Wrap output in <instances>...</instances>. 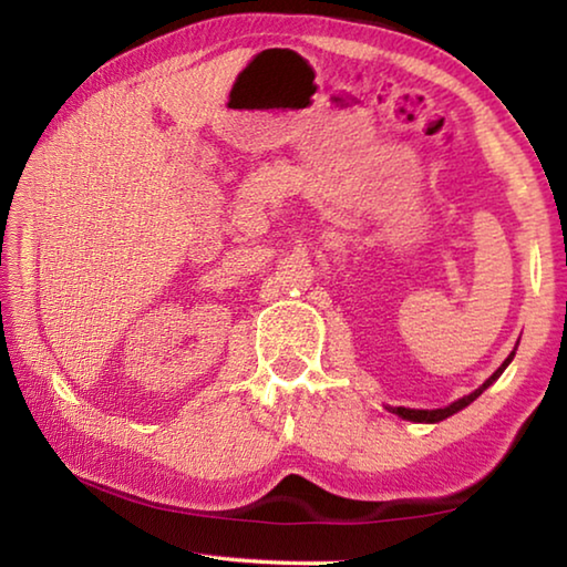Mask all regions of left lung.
Segmentation results:
<instances>
[{
    "mask_svg": "<svg viewBox=\"0 0 567 567\" xmlns=\"http://www.w3.org/2000/svg\"><path fill=\"white\" fill-rule=\"evenodd\" d=\"M513 358H515V350L507 354V360L501 364V368H497L491 378H487L483 385H480L475 392H470V395H465V398H460V400H455V402H450L447 408H437V410H410V408H388L390 412H395V415H400L402 420H410V422H440V420H445V417H450V415H455V412H460L463 408H467L470 402H473L475 398H480L483 395V392L493 385V382L503 375V370L507 368V364L513 362Z\"/></svg>",
    "mask_w": 567,
    "mask_h": 567,
    "instance_id": "left-lung-1",
    "label": "left lung"
}]
</instances>
